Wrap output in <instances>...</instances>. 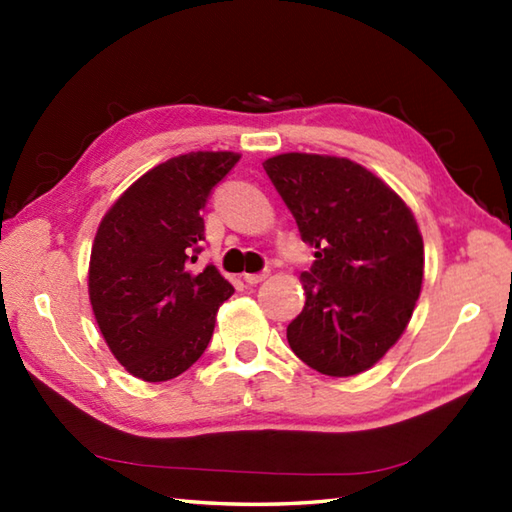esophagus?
<instances>
[{
	"mask_svg": "<svg viewBox=\"0 0 512 512\" xmlns=\"http://www.w3.org/2000/svg\"><path fill=\"white\" fill-rule=\"evenodd\" d=\"M266 271H262V273H246L244 275V280L248 282V284H259L262 280H266Z\"/></svg>",
	"mask_w": 512,
	"mask_h": 512,
	"instance_id": "1",
	"label": "esophagus"
}]
</instances>
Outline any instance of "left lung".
<instances>
[{
  "mask_svg": "<svg viewBox=\"0 0 512 512\" xmlns=\"http://www.w3.org/2000/svg\"><path fill=\"white\" fill-rule=\"evenodd\" d=\"M264 171L316 248L300 275L305 307L287 327L291 350L323 375H359L397 343L420 298L418 223L384 180L348 158L282 153Z\"/></svg>",
  "mask_w": 512,
  "mask_h": 512,
  "instance_id": "left-lung-1",
  "label": "left lung"
}]
</instances>
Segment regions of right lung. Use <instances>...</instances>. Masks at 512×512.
<instances>
[{
    "label": "right lung",
    "instance_id": "right-lung-1",
    "mask_svg": "<svg viewBox=\"0 0 512 512\" xmlns=\"http://www.w3.org/2000/svg\"><path fill=\"white\" fill-rule=\"evenodd\" d=\"M239 153L196 151L158 164L117 198L92 244L88 289L110 352L131 375L167 381L194 366L212 339L216 311L235 289L196 262L201 210Z\"/></svg>",
    "mask_w": 512,
    "mask_h": 512
}]
</instances>
